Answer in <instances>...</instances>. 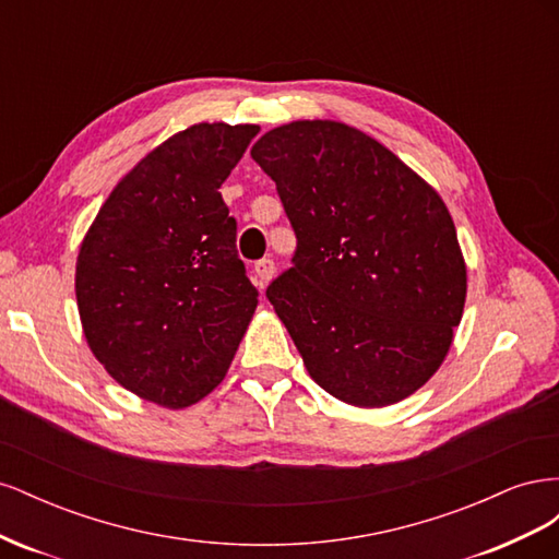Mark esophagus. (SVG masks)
<instances>
[{
	"label": "esophagus",
	"mask_w": 559,
	"mask_h": 559,
	"mask_svg": "<svg viewBox=\"0 0 559 559\" xmlns=\"http://www.w3.org/2000/svg\"><path fill=\"white\" fill-rule=\"evenodd\" d=\"M253 273H257L259 286H265L270 280L275 277V261L273 259H261L257 265H253Z\"/></svg>",
	"instance_id": "esophagus-1"
}]
</instances>
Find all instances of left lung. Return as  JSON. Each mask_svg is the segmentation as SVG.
<instances>
[{"instance_id": "8db88e82", "label": "left lung", "mask_w": 559, "mask_h": 559, "mask_svg": "<svg viewBox=\"0 0 559 559\" xmlns=\"http://www.w3.org/2000/svg\"><path fill=\"white\" fill-rule=\"evenodd\" d=\"M251 158L275 181L298 240L294 265L265 296L310 378L359 408L417 392L443 364L466 298L441 195L386 146L335 121L280 126Z\"/></svg>"}]
</instances>
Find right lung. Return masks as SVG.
I'll return each instance as SVG.
<instances>
[{"label":"right lung","mask_w":559,"mask_h":559,"mask_svg":"<svg viewBox=\"0 0 559 559\" xmlns=\"http://www.w3.org/2000/svg\"><path fill=\"white\" fill-rule=\"evenodd\" d=\"M259 126L198 123L116 183L81 242L76 302L95 359L165 408L205 399L259 306L218 193Z\"/></svg>","instance_id":"1"}]
</instances>
